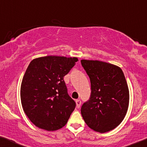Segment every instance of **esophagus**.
<instances>
[{"label":"esophagus","mask_w":147,"mask_h":147,"mask_svg":"<svg viewBox=\"0 0 147 147\" xmlns=\"http://www.w3.org/2000/svg\"><path fill=\"white\" fill-rule=\"evenodd\" d=\"M76 108H79L81 105V101L80 100H76Z\"/></svg>","instance_id":"obj_1"}]
</instances>
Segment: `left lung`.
<instances>
[{
    "label": "left lung",
    "instance_id": "1",
    "mask_svg": "<svg viewBox=\"0 0 147 147\" xmlns=\"http://www.w3.org/2000/svg\"><path fill=\"white\" fill-rule=\"evenodd\" d=\"M89 76L91 94L81 107L90 128L99 133L115 129L125 116L129 102L127 81L121 68L99 61L81 60Z\"/></svg>",
    "mask_w": 147,
    "mask_h": 147
}]
</instances>
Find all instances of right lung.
<instances>
[{
    "label": "right lung",
    "mask_w": 147,
    "mask_h": 147,
    "mask_svg": "<svg viewBox=\"0 0 147 147\" xmlns=\"http://www.w3.org/2000/svg\"><path fill=\"white\" fill-rule=\"evenodd\" d=\"M76 57L47 56L35 59L22 81V106L35 125L47 131L64 127L76 107L64 81Z\"/></svg>",
    "instance_id": "1"
}]
</instances>
